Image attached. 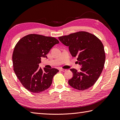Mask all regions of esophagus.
<instances>
[{"label": "esophagus", "instance_id": "1", "mask_svg": "<svg viewBox=\"0 0 120 120\" xmlns=\"http://www.w3.org/2000/svg\"><path fill=\"white\" fill-rule=\"evenodd\" d=\"M60 71H62V72H65L67 71L66 69H60Z\"/></svg>", "mask_w": 120, "mask_h": 120}]
</instances>
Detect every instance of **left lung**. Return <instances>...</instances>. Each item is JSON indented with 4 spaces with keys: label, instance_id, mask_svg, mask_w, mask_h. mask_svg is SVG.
I'll use <instances>...</instances> for the list:
<instances>
[{
    "label": "left lung",
    "instance_id": "obj_1",
    "mask_svg": "<svg viewBox=\"0 0 120 120\" xmlns=\"http://www.w3.org/2000/svg\"><path fill=\"white\" fill-rule=\"evenodd\" d=\"M65 46L69 47L72 57L77 58L81 65L80 71L71 69L72 78L69 85L77 90H83L94 85L104 69L105 56L104 47L100 40L86 32H78L58 37Z\"/></svg>",
    "mask_w": 120,
    "mask_h": 120
}]
</instances>
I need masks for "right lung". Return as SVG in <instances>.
Masks as SVG:
<instances>
[{"instance_id":"add662e5","label":"right lung","mask_w":120,"mask_h":120,"mask_svg":"<svg viewBox=\"0 0 120 120\" xmlns=\"http://www.w3.org/2000/svg\"><path fill=\"white\" fill-rule=\"evenodd\" d=\"M59 43L52 37L29 34L19 40L12 55L13 70L22 85L32 93L46 90L52 84L58 69L39 68L41 58H47L52 47Z\"/></svg>"}]
</instances>
